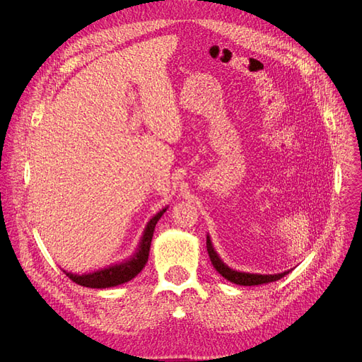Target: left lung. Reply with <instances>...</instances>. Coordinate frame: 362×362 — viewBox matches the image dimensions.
<instances>
[{
    "label": "left lung",
    "instance_id": "1",
    "mask_svg": "<svg viewBox=\"0 0 362 362\" xmlns=\"http://www.w3.org/2000/svg\"><path fill=\"white\" fill-rule=\"evenodd\" d=\"M206 251L208 255H210V259L214 265V269L229 281L240 284V286H257V284H264V283H270V281H276L281 277L286 276L289 272H283L279 274H252V273H242V272H236L220 259V257L217 255V252L213 248V243L210 236H206Z\"/></svg>",
    "mask_w": 362,
    "mask_h": 362
}]
</instances>
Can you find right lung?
Wrapping results in <instances>:
<instances>
[{
	"label": "right lung",
	"instance_id": "add662e5",
	"mask_svg": "<svg viewBox=\"0 0 362 362\" xmlns=\"http://www.w3.org/2000/svg\"><path fill=\"white\" fill-rule=\"evenodd\" d=\"M165 210H167V206L163 208L160 213H157L148 221L145 230H144V235L141 238L138 250L129 259L119 262V264H112V265H110V267L92 272L88 274H73V273L64 272L66 276L69 279H71L74 283L81 284V286L92 288V289L114 288V286H119V284H123V283L132 280L133 277L138 276L142 272V269L145 267V264L148 261V255H149L151 240H152V236H154L156 224L161 218V216L165 213Z\"/></svg>",
	"mask_w": 362,
	"mask_h": 362
}]
</instances>
